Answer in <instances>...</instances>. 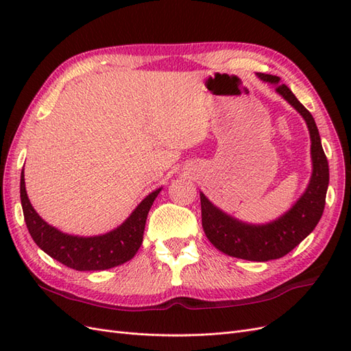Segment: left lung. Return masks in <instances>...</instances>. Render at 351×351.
I'll list each match as a JSON object with an SVG mask.
<instances>
[{
  "mask_svg": "<svg viewBox=\"0 0 351 351\" xmlns=\"http://www.w3.org/2000/svg\"><path fill=\"white\" fill-rule=\"evenodd\" d=\"M262 80L274 84L275 92L282 97L306 121L311 134L312 176L303 195L281 217L267 224H247L226 214L200 192L202 227L208 240L222 253L232 258L267 262L280 259L300 244L319 222L329 183V168L322 149L321 136L312 114L294 97V93L280 82L278 76L258 73Z\"/></svg>",
  "mask_w": 351,
  "mask_h": 351,
  "instance_id": "1",
  "label": "left lung"
}]
</instances>
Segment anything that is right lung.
<instances>
[{"label": "right lung", "mask_w": 351, "mask_h": 351, "mask_svg": "<svg viewBox=\"0 0 351 351\" xmlns=\"http://www.w3.org/2000/svg\"><path fill=\"white\" fill-rule=\"evenodd\" d=\"M161 189L147 195L121 226L101 236L80 237L49 226L32 206L26 193L25 171L20 176V200L32 239L52 259L76 271H104L130 261L143 241L147 214Z\"/></svg>", "instance_id": "add662e5"}]
</instances>
